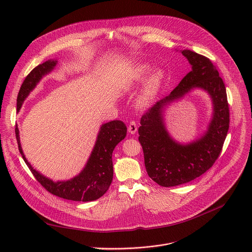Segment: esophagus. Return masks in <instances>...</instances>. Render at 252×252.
I'll return each mask as SVG.
<instances>
[{"label": "esophagus", "mask_w": 252, "mask_h": 252, "mask_svg": "<svg viewBox=\"0 0 252 252\" xmlns=\"http://www.w3.org/2000/svg\"><path fill=\"white\" fill-rule=\"evenodd\" d=\"M127 130H128V132L131 133V134H134V133L136 132V130H137V126H136L135 122L132 121V122L129 123L128 127H127Z\"/></svg>", "instance_id": "obj_1"}]
</instances>
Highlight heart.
I'll use <instances>...</instances> for the list:
<instances>
[{"label":"heart","instance_id":"b5f03b06","mask_svg":"<svg viewBox=\"0 0 252 252\" xmlns=\"http://www.w3.org/2000/svg\"><path fill=\"white\" fill-rule=\"evenodd\" d=\"M150 70L151 65L148 63H138L134 65L126 76V85L130 89L135 88L145 81ZM147 79L138 96V104L141 106L150 104L156 98L165 80V73L163 69L157 68L152 71Z\"/></svg>","mask_w":252,"mask_h":252}]
</instances>
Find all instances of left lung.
<instances>
[{
  "instance_id": "obj_1",
  "label": "left lung",
  "mask_w": 252,
  "mask_h": 252,
  "mask_svg": "<svg viewBox=\"0 0 252 252\" xmlns=\"http://www.w3.org/2000/svg\"><path fill=\"white\" fill-rule=\"evenodd\" d=\"M182 54L191 64V70L167 96L141 117V126L138 127V140L148 174L164 188L189 183L208 170L221 153L229 127L226 90L218 68L209 59L190 50H184ZM194 88H200L210 94L214 106L213 118L200 138L182 144L167 131L164 110L165 106Z\"/></svg>"
}]
</instances>
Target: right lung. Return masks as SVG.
Listing matches in <instances>:
<instances>
[{"instance_id": "1", "label": "right lung", "mask_w": 252, "mask_h": 252, "mask_svg": "<svg viewBox=\"0 0 252 252\" xmlns=\"http://www.w3.org/2000/svg\"><path fill=\"white\" fill-rule=\"evenodd\" d=\"M58 61L50 60L35 66L25 79L17 98V111L22 107L24 100L30 93L35 88L43 77L48 75L55 68ZM16 137L19 151L31 169L35 179L52 194L74 201H93L102 196L109 189L114 176L113 152L126 135V126L121 121H112L103 124L98 131L93 152L83 168L75 177L68 181L54 182L39 171L33 169L27 160L20 141L19 128L16 125Z\"/></svg>"}]
</instances>
